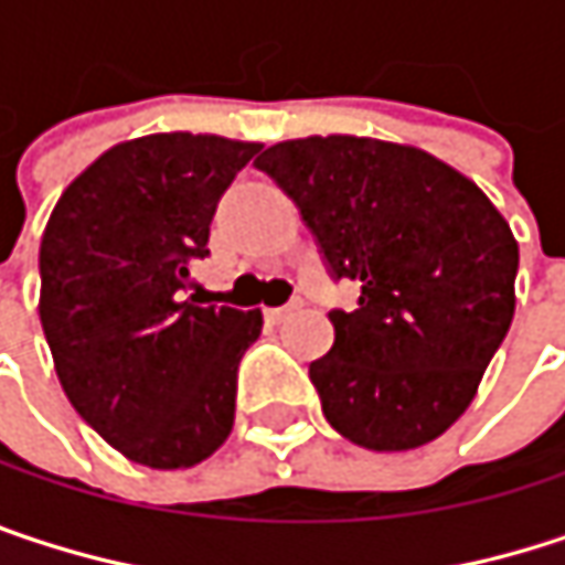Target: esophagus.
Listing matches in <instances>:
<instances>
[{
	"label": "esophagus",
	"mask_w": 565,
	"mask_h": 565,
	"mask_svg": "<svg viewBox=\"0 0 565 565\" xmlns=\"http://www.w3.org/2000/svg\"><path fill=\"white\" fill-rule=\"evenodd\" d=\"M294 310H300V300H290V303H284V307H268L265 317H268L271 323H281L284 317H290Z\"/></svg>",
	"instance_id": "34e87169"
}]
</instances>
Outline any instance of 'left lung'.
Segmentation results:
<instances>
[{"label": "left lung", "instance_id": "left-lung-1", "mask_svg": "<svg viewBox=\"0 0 565 565\" xmlns=\"http://www.w3.org/2000/svg\"><path fill=\"white\" fill-rule=\"evenodd\" d=\"M255 167L294 199L330 278L360 281L310 363L327 422L370 451L438 438L513 320L520 252L504 215L431 153L370 137L284 140Z\"/></svg>", "mask_w": 565, "mask_h": 565}]
</instances>
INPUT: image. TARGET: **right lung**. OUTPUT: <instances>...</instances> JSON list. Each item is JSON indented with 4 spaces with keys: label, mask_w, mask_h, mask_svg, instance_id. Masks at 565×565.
<instances>
[{
    "label": "right lung",
    "mask_w": 565,
    "mask_h": 565,
    "mask_svg": "<svg viewBox=\"0 0 565 565\" xmlns=\"http://www.w3.org/2000/svg\"><path fill=\"white\" fill-rule=\"evenodd\" d=\"M262 143L153 134L110 147L42 235L39 317L61 390L120 455L192 468L235 425L238 363L262 310L189 294L222 192Z\"/></svg>",
    "instance_id": "obj_1"
}]
</instances>
